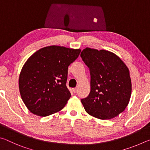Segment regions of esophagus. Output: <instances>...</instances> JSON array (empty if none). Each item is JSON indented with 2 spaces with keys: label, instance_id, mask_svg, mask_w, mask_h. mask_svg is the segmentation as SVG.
Masks as SVG:
<instances>
[{
  "label": "esophagus",
  "instance_id": "1",
  "mask_svg": "<svg viewBox=\"0 0 150 150\" xmlns=\"http://www.w3.org/2000/svg\"><path fill=\"white\" fill-rule=\"evenodd\" d=\"M73 93H76L77 92V88H73Z\"/></svg>",
  "mask_w": 150,
  "mask_h": 150
}]
</instances>
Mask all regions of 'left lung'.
<instances>
[{"label": "left lung", "mask_w": 150, "mask_h": 150, "mask_svg": "<svg viewBox=\"0 0 150 150\" xmlns=\"http://www.w3.org/2000/svg\"><path fill=\"white\" fill-rule=\"evenodd\" d=\"M81 57L91 75L90 93L81 100L85 111L101 120L116 117L125 110L130 99L128 68L118 56L105 50L86 47Z\"/></svg>", "instance_id": "obj_1"}]
</instances>
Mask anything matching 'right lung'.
Wrapping results in <instances>:
<instances>
[{
  "label": "right lung",
  "instance_id": "1",
  "mask_svg": "<svg viewBox=\"0 0 150 150\" xmlns=\"http://www.w3.org/2000/svg\"><path fill=\"white\" fill-rule=\"evenodd\" d=\"M80 52V49L51 45L28 59L18 83L22 99L32 113L47 116L63 108L71 97L66 86L68 67Z\"/></svg>",
  "mask_w": 150,
  "mask_h": 150
}]
</instances>
